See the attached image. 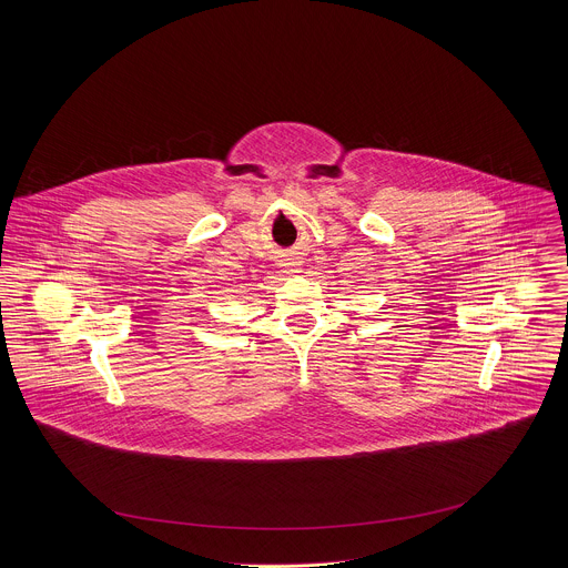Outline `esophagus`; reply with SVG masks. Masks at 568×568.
<instances>
[{
    "instance_id": "obj_1",
    "label": "esophagus",
    "mask_w": 568,
    "mask_h": 568,
    "mask_svg": "<svg viewBox=\"0 0 568 568\" xmlns=\"http://www.w3.org/2000/svg\"><path fill=\"white\" fill-rule=\"evenodd\" d=\"M291 271H293V268H291Z\"/></svg>"
}]
</instances>
